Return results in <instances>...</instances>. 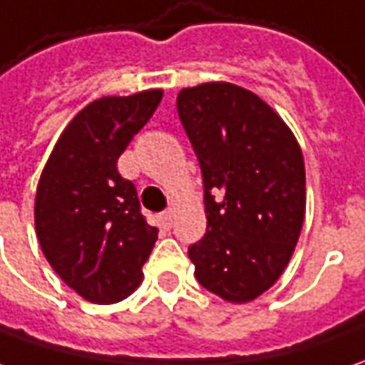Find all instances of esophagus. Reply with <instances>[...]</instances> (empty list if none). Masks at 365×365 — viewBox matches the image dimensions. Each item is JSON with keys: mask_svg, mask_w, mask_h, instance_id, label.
<instances>
[{"mask_svg": "<svg viewBox=\"0 0 365 365\" xmlns=\"http://www.w3.org/2000/svg\"><path fill=\"white\" fill-rule=\"evenodd\" d=\"M160 222H162V225L165 230H170L173 224V212H163L162 217H160Z\"/></svg>", "mask_w": 365, "mask_h": 365, "instance_id": "esophagus-1", "label": "esophagus"}]
</instances>
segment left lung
I'll return each mask as SVG.
<instances>
[{"label": "left lung", "instance_id": "8db88e82", "mask_svg": "<svg viewBox=\"0 0 365 365\" xmlns=\"http://www.w3.org/2000/svg\"><path fill=\"white\" fill-rule=\"evenodd\" d=\"M178 113L205 192L207 232L190 247L195 277L230 304L254 302L284 274L302 234V148L272 106L230 81L183 88Z\"/></svg>", "mask_w": 365, "mask_h": 365}]
</instances>
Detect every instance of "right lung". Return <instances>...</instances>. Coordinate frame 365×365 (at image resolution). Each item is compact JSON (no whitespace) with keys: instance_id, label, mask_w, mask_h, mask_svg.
I'll return each instance as SVG.
<instances>
[{"instance_id":"right-lung-1","label":"right lung","mask_w":365,"mask_h":365,"mask_svg":"<svg viewBox=\"0 0 365 365\" xmlns=\"http://www.w3.org/2000/svg\"><path fill=\"white\" fill-rule=\"evenodd\" d=\"M162 98L163 89H145L93 99L61 131L39 175V247L56 274L91 304L130 296L158 240L118 160Z\"/></svg>"}]
</instances>
